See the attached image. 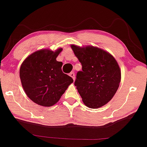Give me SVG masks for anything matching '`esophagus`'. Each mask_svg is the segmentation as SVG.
Listing matches in <instances>:
<instances>
[{
  "instance_id": "34e87169",
  "label": "esophagus",
  "mask_w": 147,
  "mask_h": 147,
  "mask_svg": "<svg viewBox=\"0 0 147 147\" xmlns=\"http://www.w3.org/2000/svg\"><path fill=\"white\" fill-rule=\"evenodd\" d=\"M70 76L72 77V79H73L74 81L75 80V72H70Z\"/></svg>"
}]
</instances>
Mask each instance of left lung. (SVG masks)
<instances>
[{
  "label": "left lung",
  "instance_id": "left-lung-1",
  "mask_svg": "<svg viewBox=\"0 0 147 147\" xmlns=\"http://www.w3.org/2000/svg\"><path fill=\"white\" fill-rule=\"evenodd\" d=\"M74 53L82 64L75 86L88 107L99 108L116 94L121 81V70L112 55L100 48L71 45Z\"/></svg>",
  "mask_w": 147,
  "mask_h": 147
}]
</instances>
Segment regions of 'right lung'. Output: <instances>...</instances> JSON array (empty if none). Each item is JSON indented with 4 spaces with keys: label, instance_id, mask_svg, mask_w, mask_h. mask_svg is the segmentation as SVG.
<instances>
[{
    "label": "right lung",
    "instance_id": "obj_1",
    "mask_svg": "<svg viewBox=\"0 0 147 147\" xmlns=\"http://www.w3.org/2000/svg\"><path fill=\"white\" fill-rule=\"evenodd\" d=\"M63 50L41 49L29 55L20 68V78L24 92L32 101L44 107H51L59 101L73 82L61 70L63 63L56 58Z\"/></svg>",
    "mask_w": 147,
    "mask_h": 147
}]
</instances>
